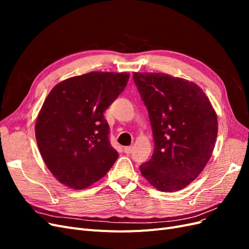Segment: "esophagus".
<instances>
[{
  "label": "esophagus",
  "mask_w": 249,
  "mask_h": 249,
  "mask_svg": "<svg viewBox=\"0 0 249 249\" xmlns=\"http://www.w3.org/2000/svg\"><path fill=\"white\" fill-rule=\"evenodd\" d=\"M124 149L125 154H131L132 150H133V146H125Z\"/></svg>",
  "instance_id": "obj_1"
}]
</instances>
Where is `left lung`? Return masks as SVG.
<instances>
[{
	"instance_id": "obj_1",
	"label": "left lung",
	"mask_w": 249,
	"mask_h": 249,
	"mask_svg": "<svg viewBox=\"0 0 249 249\" xmlns=\"http://www.w3.org/2000/svg\"><path fill=\"white\" fill-rule=\"evenodd\" d=\"M135 84L148 111L155 141L141 175L156 189L176 192L206 167L218 132L217 114L195 83L161 72H134Z\"/></svg>"
}]
</instances>
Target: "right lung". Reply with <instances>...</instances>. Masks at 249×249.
<instances>
[{
    "mask_svg": "<svg viewBox=\"0 0 249 249\" xmlns=\"http://www.w3.org/2000/svg\"><path fill=\"white\" fill-rule=\"evenodd\" d=\"M130 73L91 71L51 90L37 116L35 136L47 167L60 183L85 189L118 158L104 112L124 91Z\"/></svg>",
    "mask_w": 249,
    "mask_h": 249,
    "instance_id": "obj_1",
    "label": "right lung"
}]
</instances>
